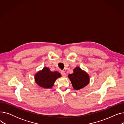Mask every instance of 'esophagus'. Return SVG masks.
Returning a JSON list of instances; mask_svg holds the SVG:
<instances>
[{
  "mask_svg": "<svg viewBox=\"0 0 124 124\" xmlns=\"http://www.w3.org/2000/svg\"><path fill=\"white\" fill-rule=\"evenodd\" d=\"M61 75H62V76L64 77H66V76H67L66 74L65 73V72H64V71H61Z\"/></svg>",
  "mask_w": 124,
  "mask_h": 124,
  "instance_id": "34e87169",
  "label": "esophagus"
}]
</instances>
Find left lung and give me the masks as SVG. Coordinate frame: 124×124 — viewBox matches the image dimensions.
I'll return each mask as SVG.
<instances>
[{
  "instance_id": "1",
  "label": "left lung",
  "mask_w": 124,
  "mask_h": 124,
  "mask_svg": "<svg viewBox=\"0 0 124 124\" xmlns=\"http://www.w3.org/2000/svg\"><path fill=\"white\" fill-rule=\"evenodd\" d=\"M73 88L75 90H79L86 85L89 83V76L85 71L80 67L77 66L73 69V73L68 75Z\"/></svg>"
}]
</instances>
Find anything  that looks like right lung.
<instances>
[{
	"label": "right lung",
	"mask_w": 124,
	"mask_h": 124,
	"mask_svg": "<svg viewBox=\"0 0 124 124\" xmlns=\"http://www.w3.org/2000/svg\"><path fill=\"white\" fill-rule=\"evenodd\" d=\"M61 77V74L58 71L52 72L48 67H44L35 74V80L39 86L48 89L53 87L56 79Z\"/></svg>",
	"instance_id": "obj_1"
}]
</instances>
